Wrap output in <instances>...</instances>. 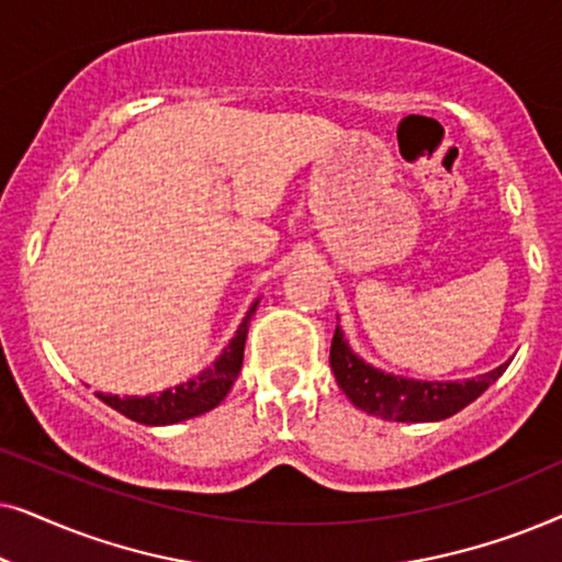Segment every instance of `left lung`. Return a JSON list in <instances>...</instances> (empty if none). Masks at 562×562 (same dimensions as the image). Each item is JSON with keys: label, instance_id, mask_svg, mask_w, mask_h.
I'll list each match as a JSON object with an SVG mask.
<instances>
[{"label": "left lung", "instance_id": "obj_1", "mask_svg": "<svg viewBox=\"0 0 562 562\" xmlns=\"http://www.w3.org/2000/svg\"><path fill=\"white\" fill-rule=\"evenodd\" d=\"M509 363L468 381H414L383 373L360 360L342 340L340 327L335 329L333 348H329V366L345 396L358 409L394 422H437L452 417L473 398H479Z\"/></svg>", "mask_w": 562, "mask_h": 562}]
</instances>
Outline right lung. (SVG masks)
Here are the masks:
<instances>
[{"label": "right lung", "mask_w": 562, "mask_h": 562, "mask_svg": "<svg viewBox=\"0 0 562 562\" xmlns=\"http://www.w3.org/2000/svg\"><path fill=\"white\" fill-rule=\"evenodd\" d=\"M258 302L248 310V317L243 319V325L237 327V333L222 356L214 360V366L204 368L202 373L189 379L181 386L166 389L160 394L150 396H114V394H97L106 406H112L114 412L125 414L127 419L140 422V425H176V422L199 417V414L210 412L217 406L222 398L227 396V391L233 389L243 368V350H245V337H248V322L256 314Z\"/></svg>", "instance_id": "add662e5"}]
</instances>
